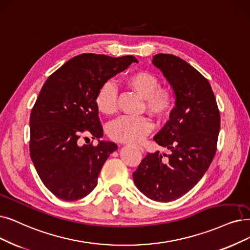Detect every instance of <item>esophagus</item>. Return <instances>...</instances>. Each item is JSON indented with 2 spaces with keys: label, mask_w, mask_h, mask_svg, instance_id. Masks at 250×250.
Here are the masks:
<instances>
[{
  "label": "esophagus",
  "mask_w": 250,
  "mask_h": 250,
  "mask_svg": "<svg viewBox=\"0 0 250 250\" xmlns=\"http://www.w3.org/2000/svg\"><path fill=\"white\" fill-rule=\"evenodd\" d=\"M134 146V147H136V148H138V149H139V151H141L142 153L144 152V148H143V147H142L141 146Z\"/></svg>",
  "instance_id": "obj_1"
}]
</instances>
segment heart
Masks as SVG:
<instances>
[{"instance_id": "heart-1", "label": "heart", "mask_w": 250, "mask_h": 250, "mask_svg": "<svg viewBox=\"0 0 250 250\" xmlns=\"http://www.w3.org/2000/svg\"><path fill=\"white\" fill-rule=\"evenodd\" d=\"M126 84L145 99L148 113L162 119L171 113L175 105V93L170 87L160 86L159 78L148 71H137L125 78ZM118 92L112 82H104L98 88L94 103L99 112L106 116L117 111ZM153 124L145 116L121 117L108 125L107 133L112 139L120 143H137L151 132Z\"/></svg>"}]
</instances>
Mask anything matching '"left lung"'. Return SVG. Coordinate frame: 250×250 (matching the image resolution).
<instances>
[{
    "label": "left lung",
    "mask_w": 250,
    "mask_h": 250,
    "mask_svg": "<svg viewBox=\"0 0 250 250\" xmlns=\"http://www.w3.org/2000/svg\"><path fill=\"white\" fill-rule=\"evenodd\" d=\"M152 62L176 97L170 118L154 136L170 154L148 153L133 172V181L147 198L170 202L193 188L207 171L216 152L221 116L210 84L191 64L163 53Z\"/></svg>",
    "instance_id": "1"
}]
</instances>
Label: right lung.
I'll list each match as a JSON object with an SVG mask.
<instances>
[{
    "label": "right lung",
    "mask_w": 250,
    "mask_h": 250,
    "mask_svg": "<svg viewBox=\"0 0 250 250\" xmlns=\"http://www.w3.org/2000/svg\"><path fill=\"white\" fill-rule=\"evenodd\" d=\"M132 62H138L132 55H78L50 76L40 91L29 118V153L45 187L62 200L90 194L105 160L118 148L99 141L104 130L94 98L102 84ZM84 131L98 138L97 146L79 145Z\"/></svg>",
    "instance_id": "obj_1"
}]
</instances>
